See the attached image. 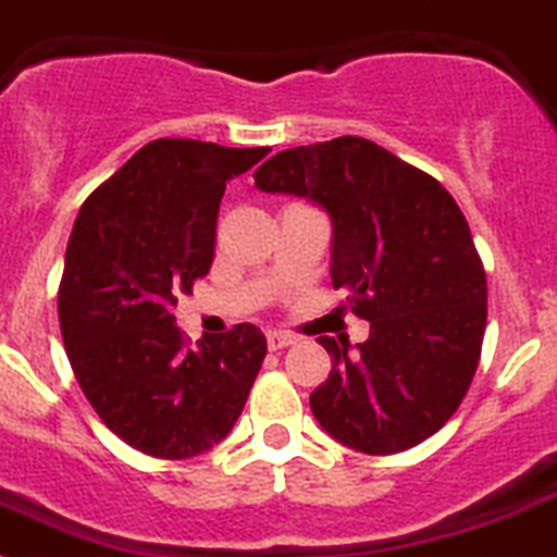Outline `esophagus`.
<instances>
[{
    "label": "esophagus",
    "mask_w": 557,
    "mask_h": 557,
    "mask_svg": "<svg viewBox=\"0 0 557 557\" xmlns=\"http://www.w3.org/2000/svg\"><path fill=\"white\" fill-rule=\"evenodd\" d=\"M267 343H269V349L272 351H280V349H285V346H290V343H296V337L290 335V332H269L267 335Z\"/></svg>",
    "instance_id": "34e87169"
}]
</instances>
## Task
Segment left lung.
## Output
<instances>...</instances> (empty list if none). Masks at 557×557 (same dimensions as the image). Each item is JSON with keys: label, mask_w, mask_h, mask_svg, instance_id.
<instances>
[{"label": "left lung", "mask_w": 557, "mask_h": 557, "mask_svg": "<svg viewBox=\"0 0 557 557\" xmlns=\"http://www.w3.org/2000/svg\"><path fill=\"white\" fill-rule=\"evenodd\" d=\"M255 184L326 208L341 308L371 321L360 351L319 337L332 357L310 396L321 429L371 456L429 440L467 396L486 330V272L450 191L362 137L280 150Z\"/></svg>", "instance_id": "8db88e82"}]
</instances>
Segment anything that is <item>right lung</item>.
Returning <instances> with one entry per match:
<instances>
[{"mask_svg":"<svg viewBox=\"0 0 557 557\" xmlns=\"http://www.w3.org/2000/svg\"><path fill=\"white\" fill-rule=\"evenodd\" d=\"M267 153L153 139L82 202L57 294L62 343L90 407L139 454L189 459L214 448L261 371L258 326L189 349L173 308L214 261L227 181Z\"/></svg>","mask_w":557,"mask_h":557,"instance_id":"right-lung-1","label":"right lung"}]
</instances>
